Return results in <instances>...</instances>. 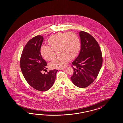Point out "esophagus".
Listing matches in <instances>:
<instances>
[{"mask_svg": "<svg viewBox=\"0 0 123 123\" xmlns=\"http://www.w3.org/2000/svg\"><path fill=\"white\" fill-rule=\"evenodd\" d=\"M66 68H60L59 69V70H63V69H65Z\"/></svg>", "mask_w": 123, "mask_h": 123, "instance_id": "1", "label": "esophagus"}]
</instances>
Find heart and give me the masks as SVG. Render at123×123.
<instances>
[{"mask_svg": "<svg viewBox=\"0 0 123 123\" xmlns=\"http://www.w3.org/2000/svg\"><path fill=\"white\" fill-rule=\"evenodd\" d=\"M49 44L42 45L40 51L41 55L47 60L55 57V50L59 49L60 55L57 56L49 63L52 68H60L65 67L70 58H74L80 49V41L78 36L73 32L59 33L53 35L48 40Z\"/></svg>", "mask_w": 123, "mask_h": 123, "instance_id": "heart-1", "label": "heart"}]
</instances>
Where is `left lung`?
Wrapping results in <instances>:
<instances>
[{"label":"left lung","mask_w":123,"mask_h":123,"mask_svg":"<svg viewBox=\"0 0 123 123\" xmlns=\"http://www.w3.org/2000/svg\"><path fill=\"white\" fill-rule=\"evenodd\" d=\"M81 48L78 56L72 62L74 74L73 83L80 88H85L93 82L98 75L102 64L99 45L90 34L79 32Z\"/></svg>","instance_id":"left-lung-1"}]
</instances>
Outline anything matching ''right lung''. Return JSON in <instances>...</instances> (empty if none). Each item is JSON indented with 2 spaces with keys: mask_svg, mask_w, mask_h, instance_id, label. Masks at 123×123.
<instances>
[{
  "mask_svg": "<svg viewBox=\"0 0 123 123\" xmlns=\"http://www.w3.org/2000/svg\"><path fill=\"white\" fill-rule=\"evenodd\" d=\"M44 38L37 36L31 39L23 49L20 59L21 71L26 82L31 87L39 91L49 89L54 83L58 70H50L47 74L42 71L46 70L47 63L41 56L40 49Z\"/></svg>",
  "mask_w": 123,
  "mask_h": 123,
  "instance_id": "add662e5",
  "label": "right lung"
}]
</instances>
